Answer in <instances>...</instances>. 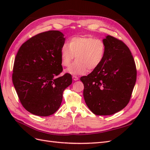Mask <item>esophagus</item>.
Listing matches in <instances>:
<instances>
[{"label": "esophagus", "mask_w": 150, "mask_h": 150, "mask_svg": "<svg viewBox=\"0 0 150 150\" xmlns=\"http://www.w3.org/2000/svg\"><path fill=\"white\" fill-rule=\"evenodd\" d=\"M72 79H73V80H74V81H77V80H78V79H79L78 77V76H74V75L72 76Z\"/></svg>", "instance_id": "1"}]
</instances>
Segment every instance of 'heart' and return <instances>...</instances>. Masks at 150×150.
<instances>
[{
    "instance_id": "heart-1",
    "label": "heart",
    "mask_w": 150,
    "mask_h": 150,
    "mask_svg": "<svg viewBox=\"0 0 150 150\" xmlns=\"http://www.w3.org/2000/svg\"><path fill=\"white\" fill-rule=\"evenodd\" d=\"M106 51V44L101 39L92 37H74L61 48V64L68 67L75 57L76 61L66 71L72 74H83L88 70L93 71L100 66Z\"/></svg>"
}]
</instances>
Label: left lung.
<instances>
[{"mask_svg": "<svg viewBox=\"0 0 150 150\" xmlns=\"http://www.w3.org/2000/svg\"><path fill=\"white\" fill-rule=\"evenodd\" d=\"M103 41L106 46L103 61L80 80L89 110L96 115L107 116L121 111L128 104L137 71L129 49L122 40L108 35Z\"/></svg>", "mask_w": 150, "mask_h": 150, "instance_id": "1", "label": "left lung"}]
</instances>
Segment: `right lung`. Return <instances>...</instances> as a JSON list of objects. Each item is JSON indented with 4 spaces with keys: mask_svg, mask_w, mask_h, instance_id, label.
<instances>
[{
    "mask_svg": "<svg viewBox=\"0 0 150 150\" xmlns=\"http://www.w3.org/2000/svg\"><path fill=\"white\" fill-rule=\"evenodd\" d=\"M64 34L49 30L22 44L16 56L12 83L21 103L30 113L50 116L59 108L64 90L72 83V76L62 72L61 48Z\"/></svg>",
    "mask_w": 150,
    "mask_h": 150,
    "instance_id": "1",
    "label": "right lung"
}]
</instances>
